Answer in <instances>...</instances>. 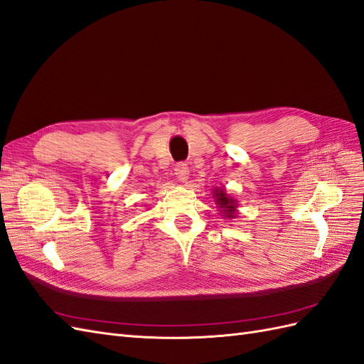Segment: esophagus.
<instances>
[{
    "label": "esophagus",
    "mask_w": 364,
    "mask_h": 364,
    "mask_svg": "<svg viewBox=\"0 0 364 364\" xmlns=\"http://www.w3.org/2000/svg\"><path fill=\"white\" fill-rule=\"evenodd\" d=\"M174 174L179 181H187L188 179V174H190V170H188V165L185 162H179L176 166H174Z\"/></svg>",
    "instance_id": "34e87169"
}]
</instances>
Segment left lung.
I'll return each instance as SVG.
<instances>
[{
  "label": "left lung",
  "mask_w": 364,
  "mask_h": 364,
  "mask_svg": "<svg viewBox=\"0 0 364 364\" xmlns=\"http://www.w3.org/2000/svg\"><path fill=\"white\" fill-rule=\"evenodd\" d=\"M216 196H218V202L220 203V207H224V208H225V211L228 213V215L232 216V213H233V210H235V207H233V200H232V199H228V198L225 196V193H224V191H219V193H216Z\"/></svg>",
  "instance_id": "8db88e82"
}]
</instances>
